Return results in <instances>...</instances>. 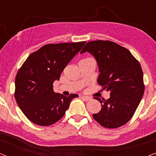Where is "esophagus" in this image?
<instances>
[{
  "instance_id": "34e87169",
  "label": "esophagus",
  "mask_w": 156,
  "mask_h": 156,
  "mask_svg": "<svg viewBox=\"0 0 156 156\" xmlns=\"http://www.w3.org/2000/svg\"><path fill=\"white\" fill-rule=\"evenodd\" d=\"M82 99L85 101H90V100L91 99V98L89 97H84V96H82Z\"/></svg>"
}]
</instances>
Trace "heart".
Instances as JSON below:
<instances>
[{"label": "heart", "instance_id": "obj_1", "mask_svg": "<svg viewBox=\"0 0 156 156\" xmlns=\"http://www.w3.org/2000/svg\"><path fill=\"white\" fill-rule=\"evenodd\" d=\"M87 59H88V58H87Z\"/></svg>", "mask_w": 156, "mask_h": 156}]
</instances>
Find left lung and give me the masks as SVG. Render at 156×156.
Masks as SVG:
<instances>
[{"label": "left lung", "mask_w": 156, "mask_h": 156, "mask_svg": "<svg viewBox=\"0 0 156 156\" xmlns=\"http://www.w3.org/2000/svg\"><path fill=\"white\" fill-rule=\"evenodd\" d=\"M86 52L97 60L98 84L110 91L107 100L94 98L101 103V109L93 118L108 129L123 126L133 116L144 94L140 65L129 50L108 40L87 42L80 53Z\"/></svg>", "instance_id": "left-lung-1"}]
</instances>
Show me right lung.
Here are the masks:
<instances>
[{
  "label": "right lung",
  "instance_id": "right-lung-1",
  "mask_svg": "<svg viewBox=\"0 0 156 156\" xmlns=\"http://www.w3.org/2000/svg\"><path fill=\"white\" fill-rule=\"evenodd\" d=\"M86 42L45 44L29 55L16 76L15 98L31 122L46 126L62 118L76 94L65 97L53 90L68 63Z\"/></svg>",
  "mask_w": 156,
  "mask_h": 156
}]
</instances>
